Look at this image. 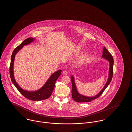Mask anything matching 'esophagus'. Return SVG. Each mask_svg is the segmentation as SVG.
I'll return each mask as SVG.
<instances>
[{"label":"esophagus","instance_id":"34e87169","mask_svg":"<svg viewBox=\"0 0 132 132\" xmlns=\"http://www.w3.org/2000/svg\"><path fill=\"white\" fill-rule=\"evenodd\" d=\"M63 74L64 75H67L68 74V72L66 70H64L63 71Z\"/></svg>","mask_w":132,"mask_h":132}]
</instances>
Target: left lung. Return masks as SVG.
<instances>
[{"label": "left lung", "instance_id": "left-lung-1", "mask_svg": "<svg viewBox=\"0 0 132 132\" xmlns=\"http://www.w3.org/2000/svg\"><path fill=\"white\" fill-rule=\"evenodd\" d=\"M102 58H104L106 59L109 62L110 64V68L109 71V77L108 79V80L107 81L104 87L101 90V92H100L98 94L95 96L93 97H88L86 96H84L81 94H79L77 90L76 87L75 83L74 82V79L73 76L71 77V81L72 84V97L73 98L74 101L78 102H90L98 98L101 94L103 93V92L104 91V90L106 89L107 86L109 85L110 82L111 81V80L112 79L113 75V63L114 60L113 58L111 53L108 51L105 47L103 48V54L102 56Z\"/></svg>", "mask_w": 132, "mask_h": 132}]
</instances>
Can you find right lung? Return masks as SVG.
<instances>
[{
  "instance_id": "1",
  "label": "right lung",
  "mask_w": 132,
  "mask_h": 132,
  "mask_svg": "<svg viewBox=\"0 0 132 132\" xmlns=\"http://www.w3.org/2000/svg\"><path fill=\"white\" fill-rule=\"evenodd\" d=\"M35 38H29L26 39L21 44L16 47L13 52L12 55H11V63L10 65V68H9V73L10 76L14 86L16 88H17L19 92L22 94L27 99L30 100L34 101H39L44 100L49 98L52 94L53 90L55 87V83L58 77L60 76L61 70H58L53 73L52 75L50 76V78L48 80V81L46 82L44 86L41 88L40 89H38L35 92H28L26 91L25 90L23 89L22 88H20L19 85L17 84L15 81V80L13 74V65H14V58L16 54L17 53L19 50H20L24 45H27L31 43L32 42Z\"/></svg>"
}]
</instances>
